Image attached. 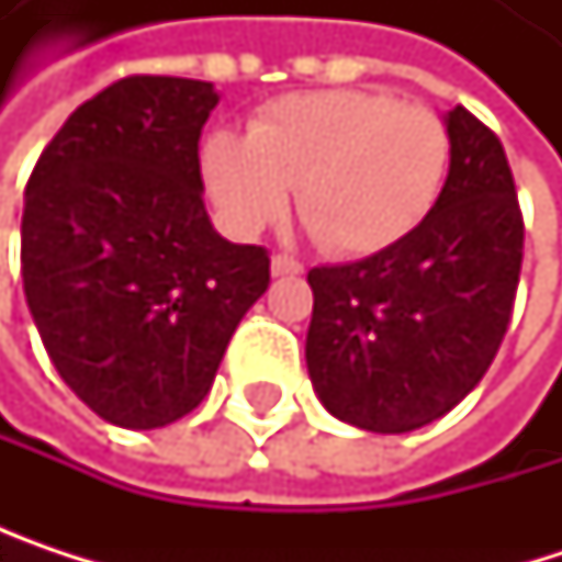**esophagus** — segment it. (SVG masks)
<instances>
[{
	"mask_svg": "<svg viewBox=\"0 0 562 562\" xmlns=\"http://www.w3.org/2000/svg\"><path fill=\"white\" fill-rule=\"evenodd\" d=\"M305 267L295 260V257H289V254H277L273 257V277H299Z\"/></svg>",
	"mask_w": 562,
	"mask_h": 562,
	"instance_id": "esophagus-1",
	"label": "esophagus"
}]
</instances>
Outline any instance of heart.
Listing matches in <instances>:
<instances>
[{
  "instance_id": "1",
  "label": "heart",
  "mask_w": 562,
  "mask_h": 562,
  "mask_svg": "<svg viewBox=\"0 0 562 562\" xmlns=\"http://www.w3.org/2000/svg\"><path fill=\"white\" fill-rule=\"evenodd\" d=\"M449 156V126L436 110L378 90H318L263 106L247 139L214 133L204 175L234 231L277 224L285 191H295V211L322 250L364 257L426 221Z\"/></svg>"
}]
</instances>
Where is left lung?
<instances>
[{
    "mask_svg": "<svg viewBox=\"0 0 562 562\" xmlns=\"http://www.w3.org/2000/svg\"><path fill=\"white\" fill-rule=\"evenodd\" d=\"M449 178L400 244L358 263L315 267L308 378L338 419L409 432L449 413L492 368L524 260V214L505 146L452 106Z\"/></svg>",
    "mask_w": 562,
    "mask_h": 562,
    "instance_id": "8db88e82",
    "label": "left lung"
}]
</instances>
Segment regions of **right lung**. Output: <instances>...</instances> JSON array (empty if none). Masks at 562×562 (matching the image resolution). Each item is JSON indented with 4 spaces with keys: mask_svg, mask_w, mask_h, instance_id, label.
<instances>
[{
    "mask_svg": "<svg viewBox=\"0 0 562 562\" xmlns=\"http://www.w3.org/2000/svg\"><path fill=\"white\" fill-rule=\"evenodd\" d=\"M207 80L133 74L80 103L25 184L22 282L45 351L97 416L156 429L214 384L270 250L204 211Z\"/></svg>",
    "mask_w": 562,
    "mask_h": 562,
    "instance_id": "1",
    "label": "right lung"
}]
</instances>
